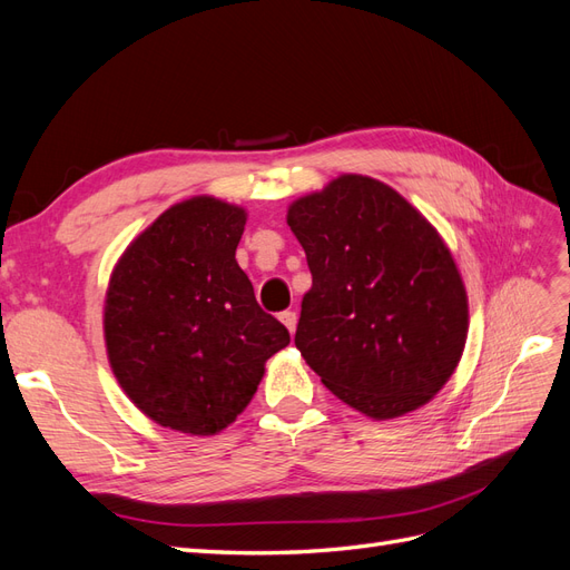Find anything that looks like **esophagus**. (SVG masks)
Segmentation results:
<instances>
[{
    "label": "esophagus",
    "instance_id": "obj_1",
    "mask_svg": "<svg viewBox=\"0 0 570 570\" xmlns=\"http://www.w3.org/2000/svg\"><path fill=\"white\" fill-rule=\"evenodd\" d=\"M281 321H283V325L287 327V331H289V335H295V331H297V314H295V312H283V314H281Z\"/></svg>",
    "mask_w": 570,
    "mask_h": 570
}]
</instances>
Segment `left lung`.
<instances>
[{"label":"left lung","instance_id":"1","mask_svg":"<svg viewBox=\"0 0 570 570\" xmlns=\"http://www.w3.org/2000/svg\"><path fill=\"white\" fill-rule=\"evenodd\" d=\"M287 226L314 278L295 344L321 383L373 421L425 406L469 337V295L438 228L361 174L297 197Z\"/></svg>","mask_w":570,"mask_h":570}]
</instances>
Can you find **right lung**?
Listing matches in <instances>:
<instances>
[{
	"instance_id": "obj_1",
	"label": "right lung",
	"mask_w": 570,
	"mask_h": 570,
	"mask_svg": "<svg viewBox=\"0 0 570 570\" xmlns=\"http://www.w3.org/2000/svg\"><path fill=\"white\" fill-rule=\"evenodd\" d=\"M245 223V206L183 199L132 239L109 275L101 316L109 366L161 428L220 433L252 402L266 361L289 344L235 262Z\"/></svg>"
}]
</instances>
